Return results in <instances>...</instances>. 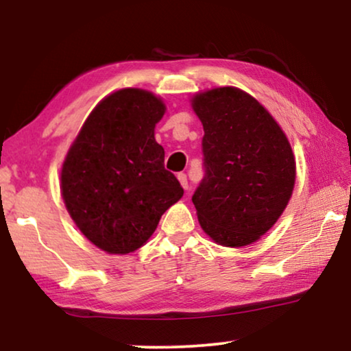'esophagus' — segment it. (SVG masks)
I'll return each instance as SVG.
<instances>
[{"label":"esophagus","instance_id":"esophagus-1","mask_svg":"<svg viewBox=\"0 0 351 351\" xmlns=\"http://www.w3.org/2000/svg\"><path fill=\"white\" fill-rule=\"evenodd\" d=\"M177 179H179L182 189L189 190V180H186V174H179V176H177Z\"/></svg>","mask_w":351,"mask_h":351}]
</instances>
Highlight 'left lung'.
<instances>
[{
	"instance_id": "left-lung-1",
	"label": "left lung",
	"mask_w": 351,
	"mask_h": 351,
	"mask_svg": "<svg viewBox=\"0 0 351 351\" xmlns=\"http://www.w3.org/2000/svg\"><path fill=\"white\" fill-rule=\"evenodd\" d=\"M191 107L204 129L206 174L191 198L201 228L225 247L256 243L292 196L291 143L267 108L233 86L195 94Z\"/></svg>"
}]
</instances>
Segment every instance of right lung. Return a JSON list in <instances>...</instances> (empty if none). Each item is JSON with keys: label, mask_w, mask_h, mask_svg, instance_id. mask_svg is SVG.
Masks as SVG:
<instances>
[{"label": "right lung", "mask_w": 351, "mask_h": 351, "mask_svg": "<svg viewBox=\"0 0 351 351\" xmlns=\"http://www.w3.org/2000/svg\"><path fill=\"white\" fill-rule=\"evenodd\" d=\"M165 112L150 90H114L95 105L66 153L60 171L65 208L80 232L105 252L142 247L184 195L155 141Z\"/></svg>", "instance_id": "obj_1"}]
</instances>
